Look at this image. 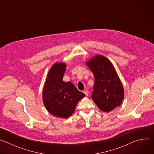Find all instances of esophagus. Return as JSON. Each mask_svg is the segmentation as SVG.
<instances>
[{"label":"esophagus","mask_w":154,"mask_h":154,"mask_svg":"<svg viewBox=\"0 0 154 154\" xmlns=\"http://www.w3.org/2000/svg\"><path fill=\"white\" fill-rule=\"evenodd\" d=\"M83 93L85 94V95H86V96H88V94H89V91H88V90H84V91H83Z\"/></svg>","instance_id":"1"}]
</instances>
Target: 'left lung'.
Returning <instances> with one entry per match:
<instances>
[{
    "label": "left lung",
    "instance_id": "left-lung-1",
    "mask_svg": "<svg viewBox=\"0 0 154 154\" xmlns=\"http://www.w3.org/2000/svg\"><path fill=\"white\" fill-rule=\"evenodd\" d=\"M94 77L92 100L103 112L119 106L124 96L122 83L113 64L102 55H96L86 63Z\"/></svg>",
    "mask_w": 154,
    "mask_h": 154
}]
</instances>
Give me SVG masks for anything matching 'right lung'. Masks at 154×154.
I'll return each mask as SVG.
<instances>
[{"mask_svg":"<svg viewBox=\"0 0 154 154\" xmlns=\"http://www.w3.org/2000/svg\"><path fill=\"white\" fill-rule=\"evenodd\" d=\"M66 68L63 63L53 64L42 91L43 102L48 111L54 116L65 119L72 115L78 102L85 96L71 82L63 81Z\"/></svg>","mask_w":154,"mask_h":154,"instance_id":"add662e5","label":"right lung"}]
</instances>
